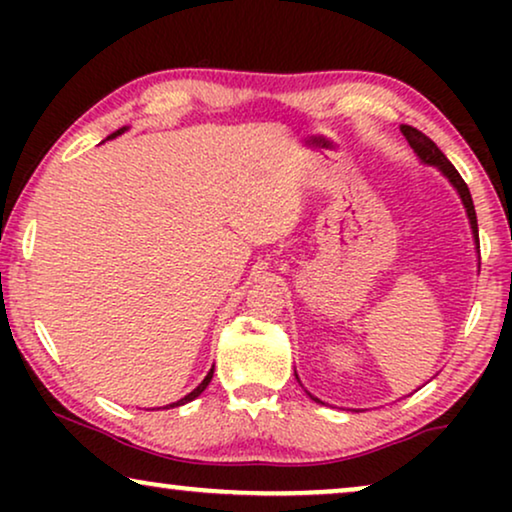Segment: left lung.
<instances>
[{"label": "left lung", "instance_id": "8db88e82", "mask_svg": "<svg viewBox=\"0 0 512 512\" xmlns=\"http://www.w3.org/2000/svg\"><path fill=\"white\" fill-rule=\"evenodd\" d=\"M401 132H403V137L408 139V144H410V149L417 153V158L422 160L424 165H431V167H436V170L443 174V177L450 181L452 184V188L454 191H457V195L461 198V205H464V209H466V216H468V223H471V233H473V242H475V249H478V256H480V244H478V219H475V207H473V198H471V191H468V186H466V181L461 179V174L454 170V165L450 163V160L445 158V153L438 149L436 144L431 142L429 137L424 135V132H419L417 128H412V125H401ZM296 380H298V375H296ZM300 382V380H298ZM300 387H303V384H300ZM305 394L312 398L314 403H324V401H319L317 396L314 394H310V391L305 389Z\"/></svg>", "mask_w": 512, "mask_h": 512}]
</instances>
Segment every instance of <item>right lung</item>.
Segmentation results:
<instances>
[{
  "mask_svg": "<svg viewBox=\"0 0 512 512\" xmlns=\"http://www.w3.org/2000/svg\"><path fill=\"white\" fill-rule=\"evenodd\" d=\"M125 130H128V125H125V128H121V130L111 132V135H109L107 139H114V137H118V135H123V132H125ZM212 377H214V366H212V368H209V373L205 375V380H202V382L198 384V387H195V389L191 391V394H186L184 398H179V401H177V403H170V405H165V408H179V405H186V403H191V401H195V398H198V396L202 394V391H205V389H207V384H209V382H212Z\"/></svg>",
  "mask_w": 512,
  "mask_h": 512,
  "instance_id": "obj_1",
  "label": "right lung"
}]
</instances>
